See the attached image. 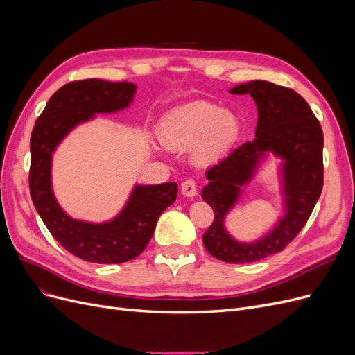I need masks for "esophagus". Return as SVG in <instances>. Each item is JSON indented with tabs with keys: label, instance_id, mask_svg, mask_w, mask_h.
I'll return each instance as SVG.
<instances>
[{
	"label": "esophagus",
	"instance_id": "esophagus-1",
	"mask_svg": "<svg viewBox=\"0 0 355 355\" xmlns=\"http://www.w3.org/2000/svg\"><path fill=\"white\" fill-rule=\"evenodd\" d=\"M182 194L185 197H196L197 196V184L192 179H187L182 182Z\"/></svg>",
	"mask_w": 355,
	"mask_h": 355
}]
</instances>
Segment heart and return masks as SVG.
I'll return each mask as SVG.
<instances>
[{"instance_id": "1", "label": "heart", "mask_w": 355, "mask_h": 355, "mask_svg": "<svg viewBox=\"0 0 355 355\" xmlns=\"http://www.w3.org/2000/svg\"><path fill=\"white\" fill-rule=\"evenodd\" d=\"M241 121L231 110L211 102H191L170 111L159 124V141L171 149H189L200 166L216 164L239 141Z\"/></svg>"}]
</instances>
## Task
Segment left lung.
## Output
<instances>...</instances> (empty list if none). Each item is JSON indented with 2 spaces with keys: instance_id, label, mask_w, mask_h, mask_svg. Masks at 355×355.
<instances>
[{
  "instance_id": "1",
  "label": "left lung",
  "mask_w": 355,
  "mask_h": 355,
  "mask_svg": "<svg viewBox=\"0 0 355 355\" xmlns=\"http://www.w3.org/2000/svg\"><path fill=\"white\" fill-rule=\"evenodd\" d=\"M230 93L250 94L256 102V137L207 170L209 184L202 188L201 197L213 209L214 219L202 234V243L219 261L249 263L282 252L305 227L323 189L324 139L309 105L292 89L254 80L235 85ZM266 152L284 159L285 214L262 239L241 243L232 239L224 228V218Z\"/></svg>"
}]
</instances>
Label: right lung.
I'll return each mask as SVG.
<instances>
[{
  "label": "right lung",
  "mask_w": 355,
  "mask_h": 355,
  "mask_svg": "<svg viewBox=\"0 0 355 355\" xmlns=\"http://www.w3.org/2000/svg\"><path fill=\"white\" fill-rule=\"evenodd\" d=\"M136 85L98 78L72 81L47 102L31 135L29 189L42 222L65 249L83 261L123 263L141 254L151 240L159 214L175 202L178 184L135 185L130 198L116 216L103 223L72 219L62 210L51 188V158L73 127L96 114L127 108Z\"/></svg>",
  "instance_id": "right-lung-1"
}]
</instances>
